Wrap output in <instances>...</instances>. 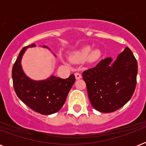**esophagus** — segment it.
<instances>
[{"label": "esophagus", "mask_w": 146, "mask_h": 146, "mask_svg": "<svg viewBox=\"0 0 146 146\" xmlns=\"http://www.w3.org/2000/svg\"><path fill=\"white\" fill-rule=\"evenodd\" d=\"M75 77L76 80H80V79H81L82 78V75L80 74V73H75Z\"/></svg>", "instance_id": "34e87169"}]
</instances>
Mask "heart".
Here are the masks:
<instances>
[{
  "mask_svg": "<svg viewBox=\"0 0 146 146\" xmlns=\"http://www.w3.org/2000/svg\"><path fill=\"white\" fill-rule=\"evenodd\" d=\"M102 56V51L99 49L92 50L91 46H86L82 49L73 52L70 54V59L76 63H82L89 59V61H96Z\"/></svg>",
  "mask_w": 146,
  "mask_h": 146,
  "instance_id": "obj_1",
  "label": "heart"
}]
</instances>
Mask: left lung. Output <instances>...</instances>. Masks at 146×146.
<instances>
[{"mask_svg":"<svg viewBox=\"0 0 146 146\" xmlns=\"http://www.w3.org/2000/svg\"><path fill=\"white\" fill-rule=\"evenodd\" d=\"M137 72V61L127 47L114 59L107 57L85 70L82 78L92 107L111 113L127 104L135 91Z\"/></svg>","mask_w":146,"mask_h":146,"instance_id":"1","label":"left lung"}]
</instances>
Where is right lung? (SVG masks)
Wrapping results in <instances>:
<instances>
[{"instance_id": "add662e5", "label": "right lung", "mask_w": 146, "mask_h": 146, "mask_svg": "<svg viewBox=\"0 0 146 146\" xmlns=\"http://www.w3.org/2000/svg\"><path fill=\"white\" fill-rule=\"evenodd\" d=\"M35 47V44L26 46L19 53L12 70L13 87L19 99L32 110L49 115L61 109L75 82V76L71 74L67 79H61L51 75L42 80H34L29 77L22 67V58L27 49ZM41 47L50 50L45 45ZM53 54L56 57L54 53Z\"/></svg>"}]
</instances>
